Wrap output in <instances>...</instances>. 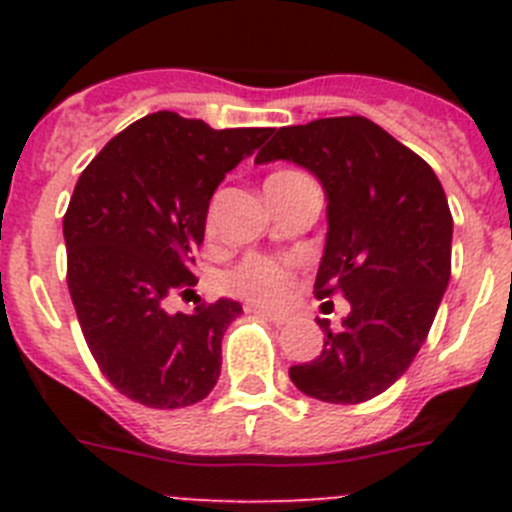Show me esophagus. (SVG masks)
Returning a JSON list of instances; mask_svg holds the SVG:
<instances>
[{
    "instance_id": "34e87169",
    "label": "esophagus",
    "mask_w": 512,
    "mask_h": 512,
    "mask_svg": "<svg viewBox=\"0 0 512 512\" xmlns=\"http://www.w3.org/2000/svg\"><path fill=\"white\" fill-rule=\"evenodd\" d=\"M251 312H256V315H261V318L271 320V323H277V325H284L289 320L287 312H274V310H264V307H248Z\"/></svg>"
}]
</instances>
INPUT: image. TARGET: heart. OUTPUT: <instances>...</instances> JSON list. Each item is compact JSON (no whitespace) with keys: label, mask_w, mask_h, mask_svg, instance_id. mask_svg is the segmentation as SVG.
I'll use <instances>...</instances> for the list:
<instances>
[{"label":"heart","mask_w":512,"mask_h":512,"mask_svg":"<svg viewBox=\"0 0 512 512\" xmlns=\"http://www.w3.org/2000/svg\"><path fill=\"white\" fill-rule=\"evenodd\" d=\"M297 174V171H279L274 176H287ZM269 176V179H274ZM212 225V215H207V228ZM225 289L230 295L243 297V300L253 302V305L274 307L287 297V289L292 284V271L289 266L279 264L266 256H246L238 266L225 274L223 279Z\"/></svg>","instance_id":"heart-1"}]
</instances>
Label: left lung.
<instances>
[{
    "mask_svg": "<svg viewBox=\"0 0 512 512\" xmlns=\"http://www.w3.org/2000/svg\"><path fill=\"white\" fill-rule=\"evenodd\" d=\"M279 158L318 176L328 200L315 297L351 302L341 328L318 318L323 354L289 377L333 405L372 400L408 372L449 287L446 194L418 153L361 115L279 128L256 164Z\"/></svg>",
    "mask_w": 512,
    "mask_h": 512,
    "instance_id": "obj_1",
    "label": "left lung"
}]
</instances>
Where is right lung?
Returning <instances> with one entry per match:
<instances>
[{
	"mask_svg": "<svg viewBox=\"0 0 512 512\" xmlns=\"http://www.w3.org/2000/svg\"><path fill=\"white\" fill-rule=\"evenodd\" d=\"M271 128L215 130L161 110L140 117L81 171L63 215L66 282L94 361L120 395L174 410L205 400L220 377L233 300L166 312L197 284L212 194Z\"/></svg>",
	"mask_w": 512,
	"mask_h": 512,
	"instance_id": "add662e5",
	"label": "right lung"
}]
</instances>
